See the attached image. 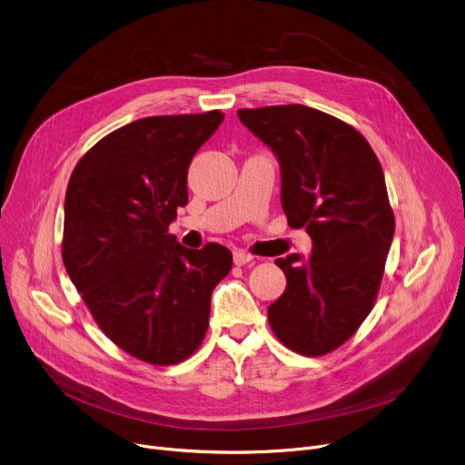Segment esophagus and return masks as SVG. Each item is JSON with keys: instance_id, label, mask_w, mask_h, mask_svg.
<instances>
[{"instance_id": "34e87169", "label": "esophagus", "mask_w": 465, "mask_h": 465, "mask_svg": "<svg viewBox=\"0 0 465 465\" xmlns=\"http://www.w3.org/2000/svg\"><path fill=\"white\" fill-rule=\"evenodd\" d=\"M252 260H254V256H250L248 252H244V250H235V252H233V263L239 265V267L250 263Z\"/></svg>"}]
</instances>
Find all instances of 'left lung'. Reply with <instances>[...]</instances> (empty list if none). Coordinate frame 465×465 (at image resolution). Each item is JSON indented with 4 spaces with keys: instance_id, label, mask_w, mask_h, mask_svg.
<instances>
[{
    "instance_id": "obj_1",
    "label": "left lung",
    "mask_w": 465,
    "mask_h": 465,
    "mask_svg": "<svg viewBox=\"0 0 465 465\" xmlns=\"http://www.w3.org/2000/svg\"><path fill=\"white\" fill-rule=\"evenodd\" d=\"M237 116L276 155L287 223L313 242L308 258L276 260L287 287L269 306L271 328L291 351L322 356L360 328L382 282L395 232L382 166L354 128L322 111L294 104Z\"/></svg>"
}]
</instances>
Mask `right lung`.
Wrapping results in <instances>:
<instances>
[{
  "instance_id": "1",
  "label": "right lung",
  "mask_w": 465,
  "mask_h": 465,
  "mask_svg": "<svg viewBox=\"0 0 465 465\" xmlns=\"http://www.w3.org/2000/svg\"><path fill=\"white\" fill-rule=\"evenodd\" d=\"M224 113L148 116L96 143L64 198L63 262L109 340L173 365L203 340L211 292L232 269L217 242L191 250L168 233L187 205V173Z\"/></svg>"
}]
</instances>
